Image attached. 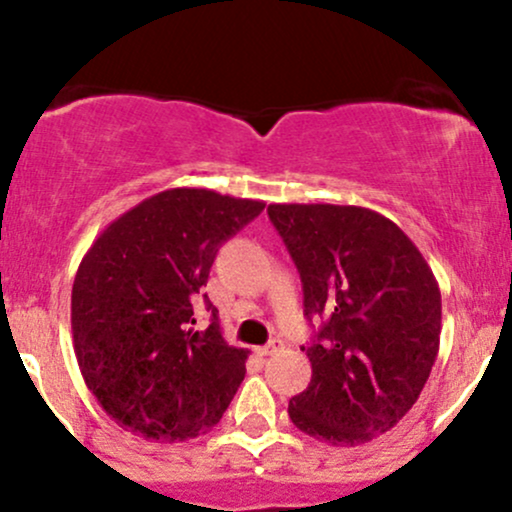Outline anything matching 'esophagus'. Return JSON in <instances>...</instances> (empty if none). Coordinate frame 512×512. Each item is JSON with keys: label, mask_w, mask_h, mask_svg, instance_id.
I'll use <instances>...</instances> for the list:
<instances>
[{"label": "esophagus", "mask_w": 512, "mask_h": 512, "mask_svg": "<svg viewBox=\"0 0 512 512\" xmlns=\"http://www.w3.org/2000/svg\"><path fill=\"white\" fill-rule=\"evenodd\" d=\"M281 346H284V344H281L279 342V339H272V342H269V344H264V346H257V356H272V354H276V351H281Z\"/></svg>", "instance_id": "1"}]
</instances>
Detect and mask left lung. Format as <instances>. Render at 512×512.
<instances>
[{"instance_id":"left-lung-1","label":"left lung","mask_w":512,"mask_h":512,"mask_svg":"<svg viewBox=\"0 0 512 512\" xmlns=\"http://www.w3.org/2000/svg\"><path fill=\"white\" fill-rule=\"evenodd\" d=\"M303 281L308 320L325 317L293 426L332 445L390 431L424 390L440 344V289L419 248L378 211L269 204Z\"/></svg>"}]
</instances>
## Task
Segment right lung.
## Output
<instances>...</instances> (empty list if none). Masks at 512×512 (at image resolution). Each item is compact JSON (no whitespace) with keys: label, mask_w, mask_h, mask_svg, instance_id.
<instances>
[{"label":"right lung","mask_w":512,"mask_h":512,"mask_svg":"<svg viewBox=\"0 0 512 512\" xmlns=\"http://www.w3.org/2000/svg\"><path fill=\"white\" fill-rule=\"evenodd\" d=\"M262 209L257 199L173 187L115 219L84 255L72 289L76 361L125 431L178 443L219 424L248 351L226 344L202 289L221 245ZM199 297L212 313L204 333L194 330Z\"/></svg>","instance_id":"obj_1"}]
</instances>
